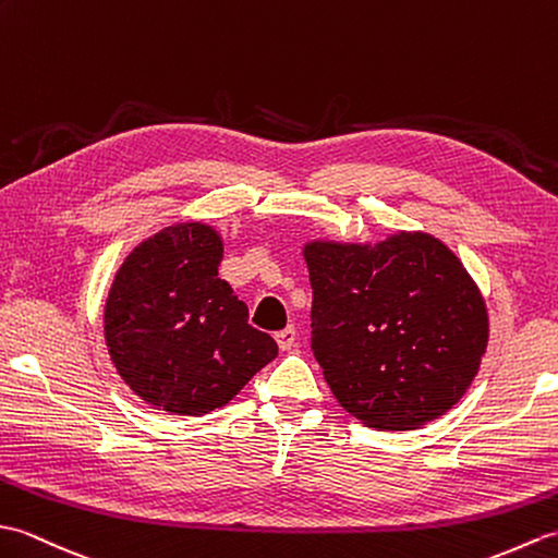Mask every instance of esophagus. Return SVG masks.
Segmentation results:
<instances>
[{
    "instance_id": "1",
    "label": "esophagus",
    "mask_w": 558,
    "mask_h": 558,
    "mask_svg": "<svg viewBox=\"0 0 558 558\" xmlns=\"http://www.w3.org/2000/svg\"><path fill=\"white\" fill-rule=\"evenodd\" d=\"M294 340H298V330H294V326L282 328L276 333V342H278L280 350H290L294 345Z\"/></svg>"
}]
</instances>
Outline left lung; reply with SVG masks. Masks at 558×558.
<instances>
[{
    "label": "left lung",
    "mask_w": 558,
    "mask_h": 558,
    "mask_svg": "<svg viewBox=\"0 0 558 558\" xmlns=\"http://www.w3.org/2000/svg\"><path fill=\"white\" fill-rule=\"evenodd\" d=\"M312 350L352 417L417 429L450 410L487 350V306L450 248L424 232L381 244L314 242Z\"/></svg>",
    "instance_id": "obj_1"
}]
</instances>
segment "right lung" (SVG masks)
Wrapping results in <instances>:
<instances>
[{"label":"right lung","instance_id":"obj_1","mask_svg":"<svg viewBox=\"0 0 558 558\" xmlns=\"http://www.w3.org/2000/svg\"><path fill=\"white\" fill-rule=\"evenodd\" d=\"M222 242L208 225H174L126 256L105 304V340L136 396L170 414L230 402L278 345L248 324L218 278Z\"/></svg>","mask_w":558,"mask_h":558}]
</instances>
